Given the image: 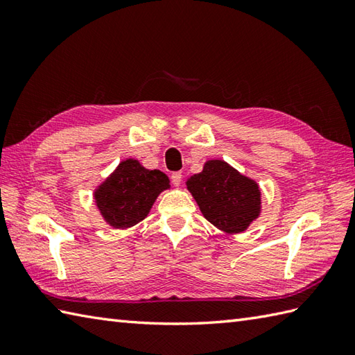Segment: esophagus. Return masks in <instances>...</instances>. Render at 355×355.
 <instances>
[{
    "label": "esophagus",
    "instance_id": "34e87169",
    "mask_svg": "<svg viewBox=\"0 0 355 355\" xmlns=\"http://www.w3.org/2000/svg\"><path fill=\"white\" fill-rule=\"evenodd\" d=\"M182 178H183V175H182V172H173L172 175H171V180H172V184L173 186H180V183H182Z\"/></svg>",
    "mask_w": 355,
    "mask_h": 355
}]
</instances>
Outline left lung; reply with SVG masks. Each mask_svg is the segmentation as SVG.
Instances as JSON below:
<instances>
[{
  "label": "left lung",
  "instance_id": "obj_1",
  "mask_svg": "<svg viewBox=\"0 0 355 355\" xmlns=\"http://www.w3.org/2000/svg\"><path fill=\"white\" fill-rule=\"evenodd\" d=\"M186 186L202 216L229 235L245 232L261 215L259 184L220 158L207 160Z\"/></svg>",
  "mask_w": 355,
  "mask_h": 355
}]
</instances>
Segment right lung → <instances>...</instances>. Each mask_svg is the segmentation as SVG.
I'll return each mask as SVG.
<instances>
[{"label": "right lung", "mask_w": 355, "mask_h": 355, "mask_svg": "<svg viewBox=\"0 0 355 355\" xmlns=\"http://www.w3.org/2000/svg\"><path fill=\"white\" fill-rule=\"evenodd\" d=\"M169 183L164 172L146 169L135 158H126L96 187L93 197L103 221L125 230L145 220Z\"/></svg>", "instance_id": "add662e5"}]
</instances>
